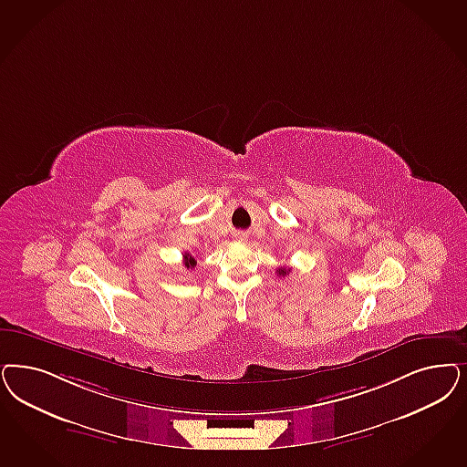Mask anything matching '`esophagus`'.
<instances>
[{
  "label": "esophagus",
  "mask_w": 467,
  "mask_h": 467,
  "mask_svg": "<svg viewBox=\"0 0 467 467\" xmlns=\"http://www.w3.org/2000/svg\"><path fill=\"white\" fill-rule=\"evenodd\" d=\"M236 238H238V240H244V234H236Z\"/></svg>",
  "instance_id": "esophagus-1"
}]
</instances>
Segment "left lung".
Here are the masks:
<instances>
[{"mask_svg":"<svg viewBox=\"0 0 467 467\" xmlns=\"http://www.w3.org/2000/svg\"><path fill=\"white\" fill-rule=\"evenodd\" d=\"M277 274H279V275H286V274H290V269H286V267H281V269H277Z\"/></svg>","mask_w":467,"mask_h":467,"instance_id":"left-lung-1","label":"left lung"}]
</instances>
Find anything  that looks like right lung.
I'll return each instance as SVG.
<instances>
[{"label": "right lung", "mask_w": 467, "mask_h": 467, "mask_svg": "<svg viewBox=\"0 0 467 467\" xmlns=\"http://www.w3.org/2000/svg\"><path fill=\"white\" fill-rule=\"evenodd\" d=\"M194 265H196L194 257H192L190 254H184V267H186V269H193Z\"/></svg>", "instance_id": "add662e5"}]
</instances>
